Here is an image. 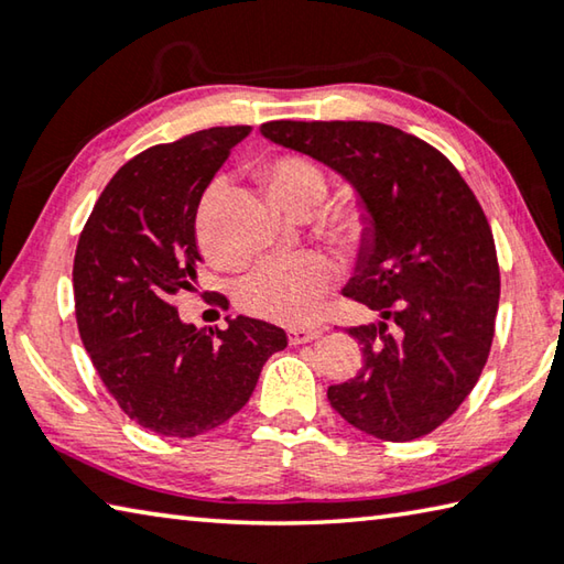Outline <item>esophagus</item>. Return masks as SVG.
<instances>
[{
    "instance_id": "34e87169",
    "label": "esophagus",
    "mask_w": 564,
    "mask_h": 564,
    "mask_svg": "<svg viewBox=\"0 0 564 564\" xmlns=\"http://www.w3.org/2000/svg\"><path fill=\"white\" fill-rule=\"evenodd\" d=\"M321 336H323V328H289L291 346H301V343H311Z\"/></svg>"
}]
</instances>
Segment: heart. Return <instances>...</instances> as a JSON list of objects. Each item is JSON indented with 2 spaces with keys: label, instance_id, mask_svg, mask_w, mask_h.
Listing matches in <instances>:
<instances>
[{
  "label": "heart",
  "instance_id": "heart-1",
  "mask_svg": "<svg viewBox=\"0 0 564 564\" xmlns=\"http://www.w3.org/2000/svg\"><path fill=\"white\" fill-rule=\"evenodd\" d=\"M265 188L273 204L291 212L295 206L308 204L318 208L326 198L328 181L323 169L305 156H279L263 171ZM214 188L208 191L196 216L198 246L208 261L221 269H234L241 263L238 256L226 253L216 243L212 228ZM333 231L343 241H358L366 231V214L360 206H346L333 216ZM333 263L321 253H301L293 259L261 261L238 285V305L256 318L283 323V326H301L316 318L323 295L333 283Z\"/></svg>",
  "mask_w": 564,
  "mask_h": 564
}]
</instances>
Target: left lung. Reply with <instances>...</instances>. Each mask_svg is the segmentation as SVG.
I'll return each instance as SVG.
<instances>
[{
  "mask_svg": "<svg viewBox=\"0 0 564 564\" xmlns=\"http://www.w3.org/2000/svg\"><path fill=\"white\" fill-rule=\"evenodd\" d=\"M261 133L336 171L366 214L343 293L378 313L348 328L362 368L336 413L390 443L445 423L480 378L500 301L498 253L470 186L441 151L378 121H269Z\"/></svg>",
  "mask_w": 564,
  "mask_h": 564,
  "instance_id": "1",
  "label": "left lung"
}]
</instances>
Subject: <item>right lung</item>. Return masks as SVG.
<instances>
[{"label": "right lung", "mask_w": 564, "mask_h": 564, "mask_svg": "<svg viewBox=\"0 0 564 564\" xmlns=\"http://www.w3.org/2000/svg\"><path fill=\"white\" fill-rule=\"evenodd\" d=\"M251 127H214L123 164L101 191L74 256L76 326L101 383L133 423L166 437L224 425L259 383L285 330L226 318L204 330L174 299L196 291V212L216 171Z\"/></svg>", "instance_id": "1"}]
</instances>
